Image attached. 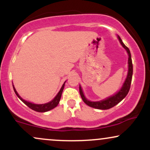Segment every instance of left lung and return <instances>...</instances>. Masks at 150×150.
I'll return each instance as SVG.
<instances>
[{"label":"left lung","mask_w":150,"mask_h":150,"mask_svg":"<svg viewBox=\"0 0 150 150\" xmlns=\"http://www.w3.org/2000/svg\"><path fill=\"white\" fill-rule=\"evenodd\" d=\"M118 39H119L120 43L121 44V45L123 46V48L126 50L127 52L128 53V75H127L126 80H125L122 88L120 89V90L117 93V94L112 96V97L107 98V99H105V100L100 101H90L87 100V99L85 97V96H84L83 92H82V89H81V87L80 86L79 89H80V94L81 97H82L84 102H85L87 105H88L89 106H90V107L98 108V109L101 110L109 109V108L113 107V106H116V104H118L120 101L123 100V99L126 97L129 90H130L132 76V63L131 59V54H130V50H129L128 48L123 44L119 36H118Z\"/></svg>","instance_id":"left-lung-1"}]
</instances>
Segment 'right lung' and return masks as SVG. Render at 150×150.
<instances>
[{"label": "right lung", "instance_id": "1", "mask_svg": "<svg viewBox=\"0 0 150 150\" xmlns=\"http://www.w3.org/2000/svg\"><path fill=\"white\" fill-rule=\"evenodd\" d=\"M64 86H65V82H64V84L63 85V86H62L61 90L59 91V92H58L57 95H56V97H55L51 101L47 103V104H32V103L28 102V101L24 100L23 99H22V98L19 96V94H18V92H17V91L15 90V88L14 87V86H13V89H14V91H15V94H16V95L18 96V97L20 98V100H21L22 102L25 103V104L27 105L29 108H30L31 109L34 110V111H37V112H46V111H50V110L53 109V108L56 107V106H58V103H59V101H60V99H61L62 92H63V88H64Z\"/></svg>", "mask_w": 150, "mask_h": 150}]
</instances>
